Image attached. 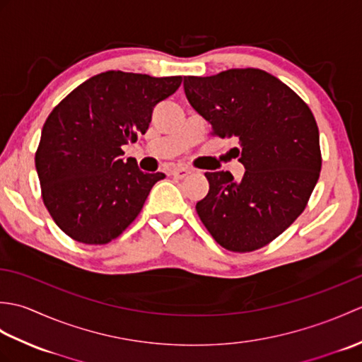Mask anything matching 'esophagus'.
<instances>
[{
  "mask_svg": "<svg viewBox=\"0 0 362 362\" xmlns=\"http://www.w3.org/2000/svg\"><path fill=\"white\" fill-rule=\"evenodd\" d=\"M191 171L188 168H183V166H179V168H174L171 174L175 177V179H185V177L189 174Z\"/></svg>",
  "mask_w": 362,
  "mask_h": 362,
  "instance_id": "esophagus-1",
  "label": "esophagus"
}]
</instances>
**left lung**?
Instances as JSON below:
<instances>
[{"instance_id":"8db88e82","label":"left lung","mask_w":362,"mask_h":362,"mask_svg":"<svg viewBox=\"0 0 362 362\" xmlns=\"http://www.w3.org/2000/svg\"><path fill=\"white\" fill-rule=\"evenodd\" d=\"M183 88L213 135L240 140L245 168L241 180L228 171L205 173L210 189L196 204L199 218L222 247H263L300 216L319 180V129L310 107L257 68L185 76Z\"/></svg>"}]
</instances>
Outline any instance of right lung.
<instances>
[{
	"mask_svg": "<svg viewBox=\"0 0 362 362\" xmlns=\"http://www.w3.org/2000/svg\"><path fill=\"white\" fill-rule=\"evenodd\" d=\"M182 76L105 71L74 88L49 113L35 153L43 202L62 232L107 244L141 211L163 173L148 174L121 146L146 134L153 107L174 95Z\"/></svg>",
	"mask_w": 362,
	"mask_h": 362,
	"instance_id": "obj_1",
	"label": "right lung"
}]
</instances>
